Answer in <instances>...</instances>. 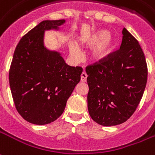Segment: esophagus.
Instances as JSON below:
<instances>
[{
  "label": "esophagus",
  "mask_w": 155,
  "mask_h": 155,
  "mask_svg": "<svg viewBox=\"0 0 155 155\" xmlns=\"http://www.w3.org/2000/svg\"><path fill=\"white\" fill-rule=\"evenodd\" d=\"M81 77V81H82V82H85L87 80V74L84 71L82 72Z\"/></svg>",
  "instance_id": "esophagus-1"
}]
</instances>
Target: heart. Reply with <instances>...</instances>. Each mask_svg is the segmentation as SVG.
Listing matches in <instances>:
<instances>
[{"mask_svg":"<svg viewBox=\"0 0 155 155\" xmlns=\"http://www.w3.org/2000/svg\"><path fill=\"white\" fill-rule=\"evenodd\" d=\"M80 42L81 45L86 48H91L94 46L91 52L92 58L95 61H101L109 54L113 48L114 44V37L113 34L107 33L106 30L99 29L88 35L81 37L80 38ZM69 49L71 55L74 59H81L82 57V51L76 43L71 42L69 45Z\"/></svg>","mask_w":155,"mask_h":155,"instance_id":"b5f03b06","label":"heart"}]
</instances>
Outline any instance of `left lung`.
<instances>
[{
  "label": "left lung",
  "mask_w": 155,
  "mask_h": 155,
  "mask_svg": "<svg viewBox=\"0 0 155 155\" xmlns=\"http://www.w3.org/2000/svg\"><path fill=\"white\" fill-rule=\"evenodd\" d=\"M85 71L91 118L105 127L127 121L138 107L147 82V65L138 41L124 28L118 51Z\"/></svg>",
  "instance_id": "left-lung-1"
}]
</instances>
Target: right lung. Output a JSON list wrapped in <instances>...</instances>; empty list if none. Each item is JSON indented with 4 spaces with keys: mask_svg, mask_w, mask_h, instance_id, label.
Returning a JSON list of instances; mask_svg holds the SVG:
<instances>
[{
    "mask_svg": "<svg viewBox=\"0 0 155 155\" xmlns=\"http://www.w3.org/2000/svg\"><path fill=\"white\" fill-rule=\"evenodd\" d=\"M65 19L43 20L20 39L9 73L14 103L23 118L35 125L56 121L81 81L83 69L65 62L44 44L45 31L59 30Z\"/></svg>",
    "mask_w": 155,
    "mask_h": 155,
    "instance_id": "obj_1",
    "label": "right lung"
}]
</instances>
